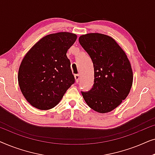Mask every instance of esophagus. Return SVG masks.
Returning <instances> with one entry per match:
<instances>
[{"instance_id": "obj_1", "label": "esophagus", "mask_w": 155, "mask_h": 155, "mask_svg": "<svg viewBox=\"0 0 155 155\" xmlns=\"http://www.w3.org/2000/svg\"><path fill=\"white\" fill-rule=\"evenodd\" d=\"M75 82H78V81H79L80 80V75H78V74H76V75H75Z\"/></svg>"}]
</instances>
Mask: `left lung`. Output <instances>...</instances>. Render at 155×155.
<instances>
[{
  "mask_svg": "<svg viewBox=\"0 0 155 155\" xmlns=\"http://www.w3.org/2000/svg\"><path fill=\"white\" fill-rule=\"evenodd\" d=\"M80 44L90 56L94 71V84L81 92L89 107L107 113L120 104L130 92L133 71L124 50L109 36L90 33L80 36Z\"/></svg>",
  "mask_w": 155,
  "mask_h": 155,
  "instance_id": "obj_1",
  "label": "left lung"
}]
</instances>
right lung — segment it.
Wrapping results in <instances>:
<instances>
[{"instance_id": "obj_1", "label": "right lung", "mask_w": 155, "mask_h": 155, "mask_svg": "<svg viewBox=\"0 0 155 155\" xmlns=\"http://www.w3.org/2000/svg\"><path fill=\"white\" fill-rule=\"evenodd\" d=\"M77 36L69 32L46 35L27 52L18 72V83L27 101L40 110L60 102L75 78L66 53Z\"/></svg>"}]
</instances>
